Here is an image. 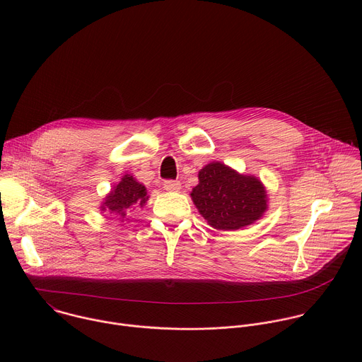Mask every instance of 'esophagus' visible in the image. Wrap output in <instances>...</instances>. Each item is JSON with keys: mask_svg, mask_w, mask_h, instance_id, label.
<instances>
[{"mask_svg": "<svg viewBox=\"0 0 362 362\" xmlns=\"http://www.w3.org/2000/svg\"><path fill=\"white\" fill-rule=\"evenodd\" d=\"M163 187L169 192H179L182 187V183L179 180H165Z\"/></svg>", "mask_w": 362, "mask_h": 362, "instance_id": "34e87169", "label": "esophagus"}]
</instances>
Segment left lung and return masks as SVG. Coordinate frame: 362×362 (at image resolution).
<instances>
[{
    "mask_svg": "<svg viewBox=\"0 0 362 362\" xmlns=\"http://www.w3.org/2000/svg\"><path fill=\"white\" fill-rule=\"evenodd\" d=\"M190 196L200 215L219 230H236L250 225L267 211L264 185L219 162L209 163L199 172V185Z\"/></svg>",
    "mask_w": 362,
    "mask_h": 362,
    "instance_id": "obj_1",
    "label": "left lung"
}]
</instances>
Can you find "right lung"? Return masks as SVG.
<instances>
[{"mask_svg":"<svg viewBox=\"0 0 362 362\" xmlns=\"http://www.w3.org/2000/svg\"><path fill=\"white\" fill-rule=\"evenodd\" d=\"M146 200V187L141 183L136 182L132 176L126 175L122 179V182L112 190V193L106 197V202L101 206V211H109L110 214H117L124 218L130 206H143Z\"/></svg>","mask_w":362,"mask_h":362,"instance_id":"right-lung-1","label":"right lung"}]
</instances>
